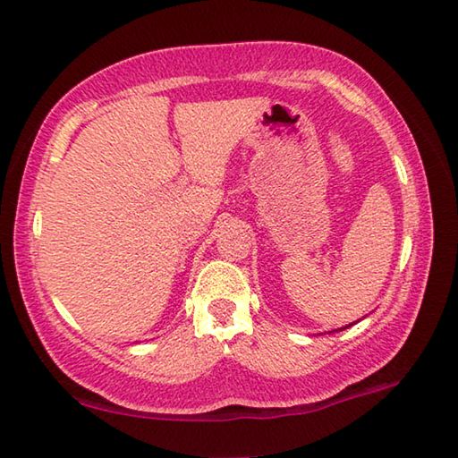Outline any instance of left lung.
I'll return each mask as SVG.
<instances>
[{
	"label": "left lung",
	"mask_w": 458,
	"mask_h": 458,
	"mask_svg": "<svg viewBox=\"0 0 458 458\" xmlns=\"http://www.w3.org/2000/svg\"><path fill=\"white\" fill-rule=\"evenodd\" d=\"M356 323H358V320H356ZM356 323H350V325H346V327H343V328H336L335 333H338V330H344V328H348V327H352V325H356Z\"/></svg>",
	"instance_id": "1"
}]
</instances>
